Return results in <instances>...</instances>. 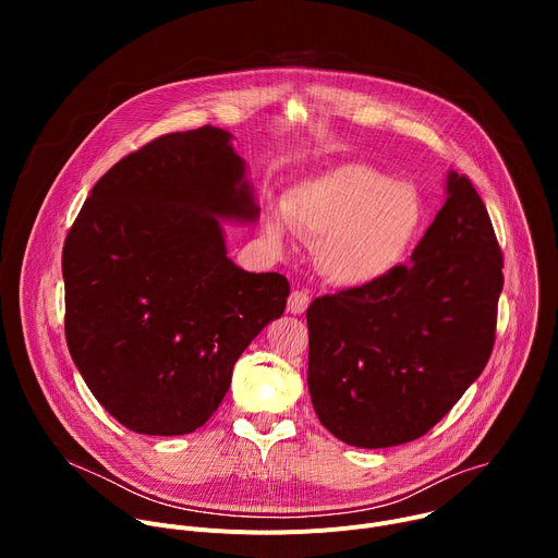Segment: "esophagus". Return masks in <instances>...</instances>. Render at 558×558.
<instances>
[{
	"label": "esophagus",
	"mask_w": 558,
	"mask_h": 558,
	"mask_svg": "<svg viewBox=\"0 0 558 558\" xmlns=\"http://www.w3.org/2000/svg\"><path fill=\"white\" fill-rule=\"evenodd\" d=\"M308 302H311V295H308L306 291H302V289H295V291H291V295H289L287 308H289L291 313H298V315H300V313L306 311Z\"/></svg>",
	"instance_id": "1"
}]
</instances>
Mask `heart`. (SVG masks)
I'll return each instance as SVG.
<instances>
[{
  "mask_svg": "<svg viewBox=\"0 0 558 558\" xmlns=\"http://www.w3.org/2000/svg\"><path fill=\"white\" fill-rule=\"evenodd\" d=\"M287 225L317 245V265L342 287L373 284L400 267L426 225L417 190L364 163H340L300 181L282 214H269L267 231Z\"/></svg>",
  "mask_w": 558,
  "mask_h": 558,
  "instance_id": "b5f03b06",
  "label": "heart"
}]
</instances>
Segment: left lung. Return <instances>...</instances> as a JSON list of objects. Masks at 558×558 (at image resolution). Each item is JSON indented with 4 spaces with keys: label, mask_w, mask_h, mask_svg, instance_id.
Listing matches in <instances>:
<instances>
[{
    "label": "left lung",
    "mask_w": 558,
    "mask_h": 558,
    "mask_svg": "<svg viewBox=\"0 0 558 558\" xmlns=\"http://www.w3.org/2000/svg\"><path fill=\"white\" fill-rule=\"evenodd\" d=\"M411 260L306 308L311 402L349 446L424 437L490 360L504 254L468 177L450 172Z\"/></svg>",
    "instance_id": "8db88e82"
}]
</instances>
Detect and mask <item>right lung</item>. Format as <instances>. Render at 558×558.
I'll return each instance as SVG.
<instances>
[{"instance_id": "obj_1", "label": "right lung", "mask_w": 558, "mask_h": 558, "mask_svg": "<svg viewBox=\"0 0 558 558\" xmlns=\"http://www.w3.org/2000/svg\"><path fill=\"white\" fill-rule=\"evenodd\" d=\"M229 132L163 134L93 187L61 254L65 342L97 402L141 435H187L235 360L282 315L289 282L238 269L219 218L258 207Z\"/></svg>"}]
</instances>
